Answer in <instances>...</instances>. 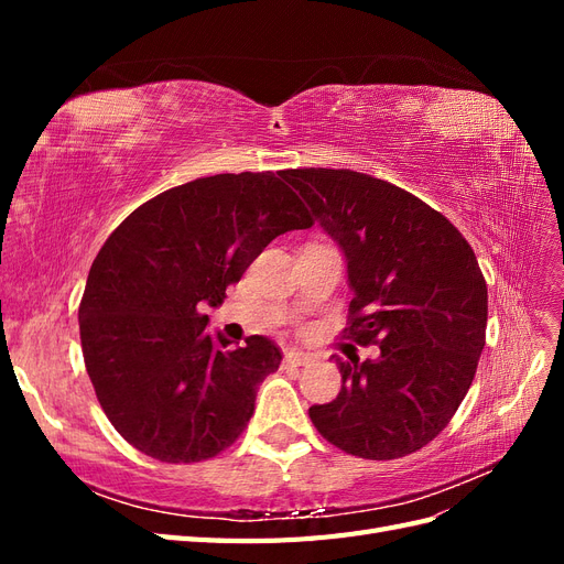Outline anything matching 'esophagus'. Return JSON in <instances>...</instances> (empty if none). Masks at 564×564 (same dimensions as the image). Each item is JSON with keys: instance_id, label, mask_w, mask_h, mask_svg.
Segmentation results:
<instances>
[{"instance_id": "esophagus-1", "label": "esophagus", "mask_w": 564, "mask_h": 564, "mask_svg": "<svg viewBox=\"0 0 564 564\" xmlns=\"http://www.w3.org/2000/svg\"><path fill=\"white\" fill-rule=\"evenodd\" d=\"M311 360H313L311 352H303V350H284V362H286V365L301 367V365H308Z\"/></svg>"}]
</instances>
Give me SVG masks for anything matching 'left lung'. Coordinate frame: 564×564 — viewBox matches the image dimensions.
Wrapping results in <instances>:
<instances>
[{
  "instance_id": "obj_1",
  "label": "left lung",
  "mask_w": 564,
  "mask_h": 564,
  "mask_svg": "<svg viewBox=\"0 0 564 564\" xmlns=\"http://www.w3.org/2000/svg\"><path fill=\"white\" fill-rule=\"evenodd\" d=\"M346 253L355 292L344 334L379 360L336 357L340 390L313 404L319 435L346 454L390 460L447 429L475 379L487 332V284L449 218L388 181L350 169H289Z\"/></svg>"
}]
</instances>
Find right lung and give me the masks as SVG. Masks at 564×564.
Segmentation results:
<instances>
[{
    "label": "right lung",
    "mask_w": 564,
    "mask_h": 564,
    "mask_svg": "<svg viewBox=\"0 0 564 564\" xmlns=\"http://www.w3.org/2000/svg\"><path fill=\"white\" fill-rule=\"evenodd\" d=\"M280 176L216 174L164 191L115 228L89 270L79 338L96 398L131 447L164 464L228 449L280 367L270 338L228 348L199 313L224 303L278 235L313 226Z\"/></svg>",
    "instance_id": "1"
}]
</instances>
